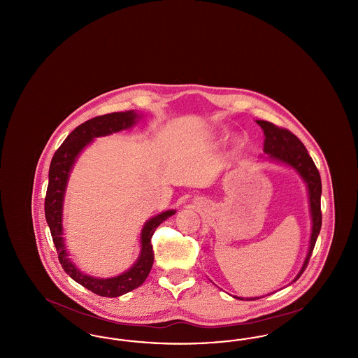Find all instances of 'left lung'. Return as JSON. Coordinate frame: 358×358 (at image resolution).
Here are the masks:
<instances>
[{
	"label": "left lung",
	"instance_id": "1",
	"mask_svg": "<svg viewBox=\"0 0 358 358\" xmlns=\"http://www.w3.org/2000/svg\"><path fill=\"white\" fill-rule=\"evenodd\" d=\"M256 123L264 131L266 138H264L263 152L267 154L268 159L285 164L298 171L301 174V177L303 178V181L306 182L307 190H308L310 213H311V220H313L311 238H310V247H308V252H307L306 259L303 262V266H302L299 273L295 276V279L292 280V282H295L306 270L310 256L313 254L315 241L320 235L321 225H322L321 176H320V171L317 169L313 158L307 153L305 145L301 142V139L298 136L292 134L287 129L275 126L273 123L267 122V120H256ZM235 298H238V296H235ZM238 299H244V298H238ZM245 299L254 301L257 298H245Z\"/></svg>",
	"mask_w": 358,
	"mask_h": 358
}]
</instances>
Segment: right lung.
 I'll use <instances>...</instances> for the list:
<instances>
[{"label": "right lung", "instance_id": "obj_1", "mask_svg": "<svg viewBox=\"0 0 358 358\" xmlns=\"http://www.w3.org/2000/svg\"><path fill=\"white\" fill-rule=\"evenodd\" d=\"M138 117L139 115L136 111L131 110L124 113H111L87 120L80 126H78L66 138V141L60 145L56 153L53 154L50 165V182L47 187L44 209L45 219L51 229L52 240L59 255V262L63 270L69 273L75 282H78L85 289L107 298L120 296L131 289L139 287L146 280L154 262L152 245L154 231L161 222L173 216L176 210H165L152 217L143 225L141 232V254L131 268H129L126 273H120L118 276L103 279L82 273L71 262L63 238V201L69 182V173L72 171V166L78 155L82 153L85 146L90 145L94 138L110 136L113 133L130 129L136 123Z\"/></svg>", "mask_w": 358, "mask_h": 358}]
</instances>
